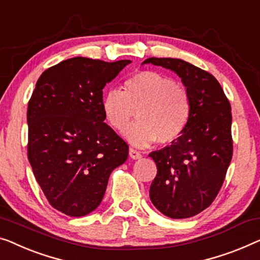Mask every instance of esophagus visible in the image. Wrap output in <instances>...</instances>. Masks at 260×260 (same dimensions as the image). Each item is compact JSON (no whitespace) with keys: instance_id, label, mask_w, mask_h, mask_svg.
Here are the masks:
<instances>
[{"instance_id":"esophagus-1","label":"esophagus","mask_w":260,"mask_h":260,"mask_svg":"<svg viewBox=\"0 0 260 260\" xmlns=\"http://www.w3.org/2000/svg\"><path fill=\"white\" fill-rule=\"evenodd\" d=\"M129 155L133 159H139V158H142V153L137 151L136 149H133V148L129 149Z\"/></svg>"}]
</instances>
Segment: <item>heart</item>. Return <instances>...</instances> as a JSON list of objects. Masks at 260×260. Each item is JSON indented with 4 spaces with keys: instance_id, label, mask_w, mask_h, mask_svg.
<instances>
[{
    "instance_id": "b5f03b06",
    "label": "heart",
    "mask_w": 260,
    "mask_h": 260,
    "mask_svg": "<svg viewBox=\"0 0 260 260\" xmlns=\"http://www.w3.org/2000/svg\"><path fill=\"white\" fill-rule=\"evenodd\" d=\"M102 110L112 129L124 131L136 114L137 123L124 137L138 148H146L157 141L168 145L176 142L191 118L190 93L185 86L157 71L145 70L124 82L123 92L110 90L102 100Z\"/></svg>"
}]
</instances>
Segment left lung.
Masks as SVG:
<instances>
[{"label":"left lung","mask_w":260,"mask_h":260,"mask_svg":"<svg viewBox=\"0 0 260 260\" xmlns=\"http://www.w3.org/2000/svg\"><path fill=\"white\" fill-rule=\"evenodd\" d=\"M145 63L178 75L192 103L182 136L149 155L157 165L150 199L165 216L192 217L211 205L232 159L231 105L219 82L201 68L179 58L151 57Z\"/></svg>","instance_id":"left-lung-1"}]
</instances>
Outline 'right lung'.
Here are the masks:
<instances>
[{
  "label": "right lung",
  "mask_w": 260,
  "mask_h": 260,
  "mask_svg": "<svg viewBox=\"0 0 260 260\" xmlns=\"http://www.w3.org/2000/svg\"><path fill=\"white\" fill-rule=\"evenodd\" d=\"M130 59L74 57L41 75L28 103V159L52 208L70 217L92 212L129 146L104 123L103 88Z\"/></svg>",
  "instance_id": "add662e5"
}]
</instances>
